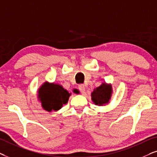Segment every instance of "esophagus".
<instances>
[{"mask_svg":"<svg viewBox=\"0 0 157 157\" xmlns=\"http://www.w3.org/2000/svg\"><path fill=\"white\" fill-rule=\"evenodd\" d=\"M78 89L80 90V91L82 93H84L85 91V87L84 85H80L78 86Z\"/></svg>","mask_w":157,"mask_h":157,"instance_id":"1","label":"esophagus"}]
</instances>
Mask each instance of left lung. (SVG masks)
<instances>
[{"mask_svg":"<svg viewBox=\"0 0 157 157\" xmlns=\"http://www.w3.org/2000/svg\"><path fill=\"white\" fill-rule=\"evenodd\" d=\"M112 86L107 83H102L101 85L94 89L91 93L92 100L97 105H105L109 103L112 95Z\"/></svg>","mask_w":157,"mask_h":157,"instance_id":"1","label":"left lung"}]
</instances>
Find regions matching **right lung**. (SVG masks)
I'll use <instances>...</instances> for the list:
<instances>
[{
	"label": "right lung",
	"instance_id": "1",
	"mask_svg": "<svg viewBox=\"0 0 157 157\" xmlns=\"http://www.w3.org/2000/svg\"><path fill=\"white\" fill-rule=\"evenodd\" d=\"M71 93L62 85L45 82L39 87L38 98L44 109L49 112L57 111L67 104Z\"/></svg>",
	"mask_w": 157,
	"mask_h": 157
}]
</instances>
